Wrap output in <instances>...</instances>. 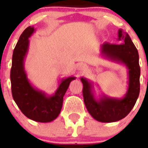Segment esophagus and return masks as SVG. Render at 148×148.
Returning <instances> with one entry per match:
<instances>
[{
	"instance_id": "obj_1",
	"label": "esophagus",
	"mask_w": 148,
	"mask_h": 148,
	"mask_svg": "<svg viewBox=\"0 0 148 148\" xmlns=\"http://www.w3.org/2000/svg\"><path fill=\"white\" fill-rule=\"evenodd\" d=\"M78 70H84L86 69V66L84 64H79L78 65Z\"/></svg>"
}]
</instances>
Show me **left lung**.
<instances>
[{"instance_id": "8db88e82", "label": "left lung", "mask_w": 148, "mask_h": 148, "mask_svg": "<svg viewBox=\"0 0 148 148\" xmlns=\"http://www.w3.org/2000/svg\"><path fill=\"white\" fill-rule=\"evenodd\" d=\"M118 34L119 44L104 43L101 47V54L106 58L124 64L127 66L129 82L126 95L121 99L104 95L97 100L92 91V84L86 78H81L86 108L89 113L101 122H114L125 118L135 105L140 91L138 50L127 32L119 29Z\"/></svg>"}]
</instances>
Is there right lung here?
Listing matches in <instances>:
<instances>
[{
    "label": "right lung",
    "instance_id": "1",
    "mask_svg": "<svg viewBox=\"0 0 148 148\" xmlns=\"http://www.w3.org/2000/svg\"><path fill=\"white\" fill-rule=\"evenodd\" d=\"M34 32V27H27L21 35L13 51L10 72L12 94L19 109L27 118L38 122H49L59 115L64 95L70 82L75 78L62 79L53 95H47L32 87L27 78L23 64L29 48V38Z\"/></svg>",
    "mask_w": 148,
    "mask_h": 148
}]
</instances>
